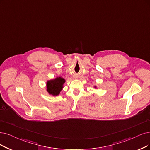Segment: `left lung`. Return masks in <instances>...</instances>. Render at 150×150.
Instances as JSON below:
<instances>
[{"mask_svg":"<svg viewBox=\"0 0 150 150\" xmlns=\"http://www.w3.org/2000/svg\"><path fill=\"white\" fill-rule=\"evenodd\" d=\"M95 88H96V86H95Z\"/></svg>","mask_w":150,"mask_h":150,"instance_id":"left-lung-1","label":"left lung"}]
</instances>
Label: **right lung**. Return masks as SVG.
I'll list each match as a JSON object with an SVG mask.
<instances>
[{
  "label": "right lung",
  "mask_w": 150,
  "mask_h": 150,
  "mask_svg": "<svg viewBox=\"0 0 150 150\" xmlns=\"http://www.w3.org/2000/svg\"><path fill=\"white\" fill-rule=\"evenodd\" d=\"M65 82L64 79L62 77H57L55 79L49 80L47 81L46 87L47 91L49 95L52 96H57L63 88V85Z\"/></svg>",
  "instance_id": "obj_1"
}]
</instances>
